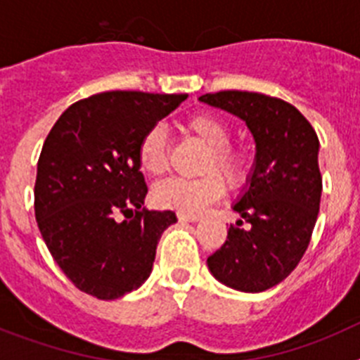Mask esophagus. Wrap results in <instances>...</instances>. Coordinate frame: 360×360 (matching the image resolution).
<instances>
[{
	"label": "esophagus",
	"mask_w": 360,
	"mask_h": 360,
	"mask_svg": "<svg viewBox=\"0 0 360 360\" xmlns=\"http://www.w3.org/2000/svg\"><path fill=\"white\" fill-rule=\"evenodd\" d=\"M178 219H180V221H191V224H196V221H200V216L187 214V212H178Z\"/></svg>",
	"instance_id": "obj_1"
}]
</instances>
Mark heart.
<instances>
[{
    "mask_svg": "<svg viewBox=\"0 0 360 360\" xmlns=\"http://www.w3.org/2000/svg\"><path fill=\"white\" fill-rule=\"evenodd\" d=\"M186 128L209 148L203 160V171H211V173H205L200 178L174 176L164 180L155 187L153 198L164 209L195 214L221 198L225 184L219 176L220 174L231 186L243 182L247 173V157L240 148L231 146V126L216 113L211 111L196 113L187 120ZM136 155L142 169L153 176H158L167 169L169 148H167V133L164 126L153 124L151 128L146 129L139 142ZM214 170L220 174H214Z\"/></svg>",
    "mask_w": 360,
    "mask_h": 360,
    "instance_id": "obj_1",
    "label": "heart"
}]
</instances>
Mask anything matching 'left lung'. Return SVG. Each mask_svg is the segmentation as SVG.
Here are the masks:
<instances>
[{"mask_svg": "<svg viewBox=\"0 0 360 360\" xmlns=\"http://www.w3.org/2000/svg\"><path fill=\"white\" fill-rule=\"evenodd\" d=\"M200 101L240 117L256 142L247 187L232 205L241 219L229 227L207 266L225 287L265 292L290 274L310 243L323 191L319 139L297 108L281 98L227 90Z\"/></svg>", "mask_w": 360, "mask_h": 360, "instance_id": "obj_1", "label": "left lung"}]
</instances>
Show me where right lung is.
Listing matches in <instances>:
<instances>
[{
    "instance_id": "1",
    "label": "right lung",
    "mask_w": 360,
    "mask_h": 360,
    "mask_svg": "<svg viewBox=\"0 0 360 360\" xmlns=\"http://www.w3.org/2000/svg\"><path fill=\"white\" fill-rule=\"evenodd\" d=\"M186 98L106 91L72 104L50 129L37 162L36 219L79 290L119 299L151 274L158 240L176 214L144 209L148 186L136 149L146 129Z\"/></svg>"
}]
</instances>
